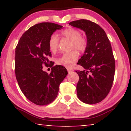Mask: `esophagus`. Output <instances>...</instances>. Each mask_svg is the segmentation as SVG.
<instances>
[{"label": "esophagus", "mask_w": 131, "mask_h": 131, "mask_svg": "<svg viewBox=\"0 0 131 131\" xmlns=\"http://www.w3.org/2000/svg\"><path fill=\"white\" fill-rule=\"evenodd\" d=\"M67 70L69 73H71L72 72H73V69H70V68H67Z\"/></svg>", "instance_id": "obj_1"}]
</instances>
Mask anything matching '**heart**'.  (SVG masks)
I'll return each mask as SVG.
<instances>
[{"instance_id": "obj_1", "label": "heart", "mask_w": 131, "mask_h": 131, "mask_svg": "<svg viewBox=\"0 0 131 131\" xmlns=\"http://www.w3.org/2000/svg\"><path fill=\"white\" fill-rule=\"evenodd\" d=\"M61 36L71 40V49H76L79 51H83L87 46V40L85 37L81 36L79 30L73 28H68L61 31ZM48 47L52 52H56L59 47V39L55 35L50 37L48 42ZM79 58V54L76 51L64 53L57 59L58 65L66 67H71Z\"/></svg>"}]
</instances>
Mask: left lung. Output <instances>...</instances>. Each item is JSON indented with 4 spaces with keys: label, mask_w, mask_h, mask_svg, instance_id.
<instances>
[{
    "label": "left lung",
    "mask_w": 131,
    "mask_h": 131,
    "mask_svg": "<svg viewBox=\"0 0 131 131\" xmlns=\"http://www.w3.org/2000/svg\"><path fill=\"white\" fill-rule=\"evenodd\" d=\"M69 24L84 31L87 39L77 63L84 70L76 71L79 76L77 96L85 103H99L109 93L114 80L116 66L110 42L105 30L94 22L79 19Z\"/></svg>",
    "instance_id": "8db88e82"
}]
</instances>
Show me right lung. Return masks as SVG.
Returning a JSON list of instances; mask_svg holds the SVG:
<instances>
[{
    "mask_svg": "<svg viewBox=\"0 0 131 131\" xmlns=\"http://www.w3.org/2000/svg\"><path fill=\"white\" fill-rule=\"evenodd\" d=\"M63 26L52 23L32 26L19 39L15 54V76L26 98L37 105H48L56 98L60 84L68 74L63 66H53L50 74L43 70L47 66L51 52L48 40L55 30Z\"/></svg>",
    "mask_w": 131,
    "mask_h": 131,
    "instance_id": "right-lung-1",
    "label": "right lung"
}]
</instances>
